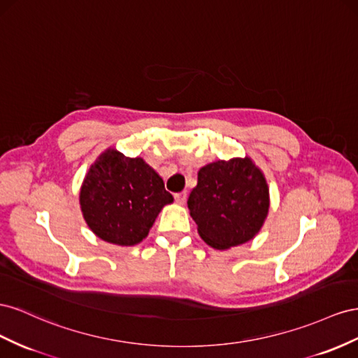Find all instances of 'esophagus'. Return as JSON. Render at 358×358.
<instances>
[{"instance_id": "1", "label": "esophagus", "mask_w": 358, "mask_h": 358, "mask_svg": "<svg viewBox=\"0 0 358 358\" xmlns=\"http://www.w3.org/2000/svg\"><path fill=\"white\" fill-rule=\"evenodd\" d=\"M173 198H176V201H177L178 203H185V202L187 201V193H186V192L176 193V195H173Z\"/></svg>"}]
</instances>
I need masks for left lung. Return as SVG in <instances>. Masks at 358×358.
Masks as SVG:
<instances>
[{"label":"left lung","mask_w":358,"mask_h":358,"mask_svg":"<svg viewBox=\"0 0 358 358\" xmlns=\"http://www.w3.org/2000/svg\"><path fill=\"white\" fill-rule=\"evenodd\" d=\"M201 238L214 249H229L257 236L268 213V187L250 159L217 160L198 172L187 199Z\"/></svg>","instance_id":"left-lung-1"}]
</instances>
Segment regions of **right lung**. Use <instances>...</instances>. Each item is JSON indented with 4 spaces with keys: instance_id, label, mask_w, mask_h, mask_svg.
Listing matches in <instances>:
<instances>
[{
    "instance_id": "obj_1",
    "label": "right lung",
    "mask_w": 358,
    "mask_h": 358,
    "mask_svg": "<svg viewBox=\"0 0 358 358\" xmlns=\"http://www.w3.org/2000/svg\"><path fill=\"white\" fill-rule=\"evenodd\" d=\"M79 199L84 219L99 238L135 246L173 198L159 173L141 157L108 150L90 168Z\"/></svg>"
}]
</instances>
